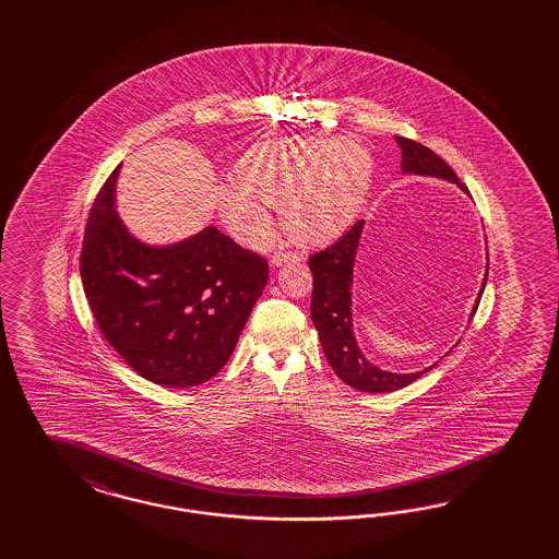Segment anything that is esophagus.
I'll list each match as a JSON object with an SVG mask.
<instances>
[{"instance_id": "34e87169", "label": "esophagus", "mask_w": 559, "mask_h": 559, "mask_svg": "<svg viewBox=\"0 0 559 559\" xmlns=\"http://www.w3.org/2000/svg\"><path fill=\"white\" fill-rule=\"evenodd\" d=\"M304 260V255L299 254V252H283V250H278V252H274L272 255V266H283V264H287V262H301Z\"/></svg>"}]
</instances>
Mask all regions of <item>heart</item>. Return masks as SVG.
<instances>
[{"label":"heart","mask_w":559,"mask_h":559,"mask_svg":"<svg viewBox=\"0 0 559 559\" xmlns=\"http://www.w3.org/2000/svg\"><path fill=\"white\" fill-rule=\"evenodd\" d=\"M239 185L217 192L221 219L243 243L271 241L274 223L264 202L281 209L288 236L320 246L342 236L369 199L372 155L355 139L293 136L255 145L237 166Z\"/></svg>","instance_id":"1"}]
</instances>
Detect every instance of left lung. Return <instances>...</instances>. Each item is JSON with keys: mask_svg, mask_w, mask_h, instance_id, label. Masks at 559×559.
I'll use <instances>...</instances> for the list:
<instances>
[{"mask_svg": "<svg viewBox=\"0 0 559 559\" xmlns=\"http://www.w3.org/2000/svg\"><path fill=\"white\" fill-rule=\"evenodd\" d=\"M395 141L402 150L404 174L442 178L457 185L463 192L469 194L465 185L459 182L457 174L432 150L406 136H395ZM362 227H365V221H356L336 243L309 258V269L313 274L311 320L320 334L323 355L346 385L358 391H367V393H390L414 383L435 365L418 372H391L372 365L367 360V356L362 355L356 342L355 325H353V276H355L353 269H355ZM486 281H488V269L469 318L475 316Z\"/></svg>", "mask_w": 559, "mask_h": 559, "instance_id": "8db88e82", "label": "left lung"}]
</instances>
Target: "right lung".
I'll return each mask as SVG.
<instances>
[{
  "mask_svg": "<svg viewBox=\"0 0 559 559\" xmlns=\"http://www.w3.org/2000/svg\"><path fill=\"white\" fill-rule=\"evenodd\" d=\"M119 169L85 225V299L133 371L164 388L201 385L234 353L269 283V262L213 225L168 246L139 241L115 206Z\"/></svg>",
  "mask_w": 559,
  "mask_h": 559,
  "instance_id": "add662e5",
  "label": "right lung"
}]
</instances>
